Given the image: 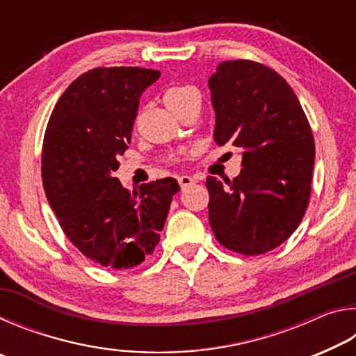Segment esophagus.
<instances>
[{"instance_id": "1", "label": "esophagus", "mask_w": 356, "mask_h": 356, "mask_svg": "<svg viewBox=\"0 0 356 356\" xmlns=\"http://www.w3.org/2000/svg\"><path fill=\"white\" fill-rule=\"evenodd\" d=\"M179 184H180V186H182V190H185V188H188V186L195 185L196 184V179L191 177V176H180L179 177Z\"/></svg>"}]
</instances>
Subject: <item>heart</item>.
Here are the masks:
<instances>
[{"label": "heart", "instance_id": "b5f03b06", "mask_svg": "<svg viewBox=\"0 0 356 356\" xmlns=\"http://www.w3.org/2000/svg\"><path fill=\"white\" fill-rule=\"evenodd\" d=\"M190 92H195V89L190 88V86H176V88H171L170 91L165 94V102L166 105H171V104H177L179 100H182L185 95H188ZM172 163H177L179 159L177 156H171L170 159Z\"/></svg>", "mask_w": 356, "mask_h": 356}]
</instances>
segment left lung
<instances>
[{
    "label": "left lung",
    "instance_id": "obj_1",
    "mask_svg": "<svg viewBox=\"0 0 356 356\" xmlns=\"http://www.w3.org/2000/svg\"><path fill=\"white\" fill-rule=\"evenodd\" d=\"M209 88L215 143L243 150L236 179L207 177L210 226L225 248L264 254L292 236L309 204L316 156L309 120L284 78L261 63H221Z\"/></svg>",
    "mask_w": 356,
    "mask_h": 356
}]
</instances>
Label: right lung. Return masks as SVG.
I'll use <instances>...</instances> for the list:
<instances>
[{
  "label": "right lung",
  "instance_id": "1",
  "mask_svg": "<svg viewBox=\"0 0 356 356\" xmlns=\"http://www.w3.org/2000/svg\"><path fill=\"white\" fill-rule=\"evenodd\" d=\"M160 72L95 67L65 89L48 119L42 182L65 236L92 262L114 270L140 265L155 251L180 190L176 179L130 193L113 172L131 140L144 89Z\"/></svg>",
  "mask_w": 356,
  "mask_h": 356
}]
</instances>
